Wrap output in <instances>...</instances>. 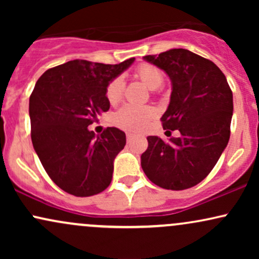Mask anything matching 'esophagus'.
I'll use <instances>...</instances> for the list:
<instances>
[{
    "instance_id": "obj_1",
    "label": "esophagus",
    "mask_w": 259,
    "mask_h": 259,
    "mask_svg": "<svg viewBox=\"0 0 259 259\" xmlns=\"http://www.w3.org/2000/svg\"><path fill=\"white\" fill-rule=\"evenodd\" d=\"M132 139H133V134L127 133L126 134V140H127V141H130V140H132Z\"/></svg>"
}]
</instances>
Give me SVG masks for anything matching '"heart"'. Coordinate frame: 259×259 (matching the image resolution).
I'll list each match as a JSON object with an SVG mask.
<instances>
[{"label": "heart", "mask_w": 259, "mask_h": 259, "mask_svg": "<svg viewBox=\"0 0 259 259\" xmlns=\"http://www.w3.org/2000/svg\"><path fill=\"white\" fill-rule=\"evenodd\" d=\"M136 75L148 88L158 89L164 81V74L158 67L152 64H141L136 69ZM124 90V80L120 76L113 79L107 86L106 97L111 105H115L121 100ZM156 115V111L152 107L125 105L114 114L115 125L129 132H139L147 125V123Z\"/></svg>", "instance_id": "heart-1"}]
</instances>
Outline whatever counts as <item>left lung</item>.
Returning <instances> with one entry per match:
<instances>
[{
	"label": "left lung",
	"instance_id": "obj_1",
	"mask_svg": "<svg viewBox=\"0 0 259 259\" xmlns=\"http://www.w3.org/2000/svg\"><path fill=\"white\" fill-rule=\"evenodd\" d=\"M144 59L170 79V101L160 120L163 129L179 130L180 136L168 142L148 136L141 167L159 187L190 189L210 173L227 147L233 92L212 61L189 50L171 49Z\"/></svg>",
	"mask_w": 259,
	"mask_h": 259
}]
</instances>
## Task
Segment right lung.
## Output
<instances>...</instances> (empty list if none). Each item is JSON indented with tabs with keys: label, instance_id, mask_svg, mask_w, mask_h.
Listing matches in <instances>:
<instances>
[{
	"label": "right lung",
	"instance_id": "right-lung-1",
	"mask_svg": "<svg viewBox=\"0 0 259 259\" xmlns=\"http://www.w3.org/2000/svg\"><path fill=\"white\" fill-rule=\"evenodd\" d=\"M135 61L102 64L74 59L46 70L29 100L31 141L41 164L58 187L88 197L112 181L113 162L126 144L125 133L89 125L109 109L107 86Z\"/></svg>",
	"mask_w": 259,
	"mask_h": 259
}]
</instances>
